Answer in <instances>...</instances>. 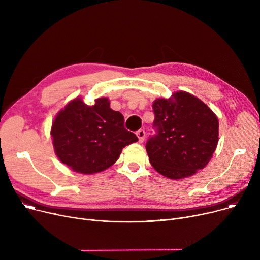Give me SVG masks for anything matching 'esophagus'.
<instances>
[{"instance_id":"34e87169","label":"esophagus","mask_w":260,"mask_h":260,"mask_svg":"<svg viewBox=\"0 0 260 260\" xmlns=\"http://www.w3.org/2000/svg\"><path fill=\"white\" fill-rule=\"evenodd\" d=\"M136 135H137V137H138V142H139V143H144V141H145V136H146V132H145V130H143V129L138 130V131L136 132Z\"/></svg>"}]
</instances>
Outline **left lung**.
<instances>
[{
    "instance_id": "1",
    "label": "left lung",
    "mask_w": 260,
    "mask_h": 260,
    "mask_svg": "<svg viewBox=\"0 0 260 260\" xmlns=\"http://www.w3.org/2000/svg\"><path fill=\"white\" fill-rule=\"evenodd\" d=\"M155 119L146 150L152 167L174 180L204 169L218 142V121L201 100L186 91L153 102Z\"/></svg>"
}]
</instances>
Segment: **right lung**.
<instances>
[{"mask_svg": "<svg viewBox=\"0 0 260 260\" xmlns=\"http://www.w3.org/2000/svg\"><path fill=\"white\" fill-rule=\"evenodd\" d=\"M51 135L59 160L86 175L108 169L126 146L138 141L107 98L96 99L92 106L76 98L56 115Z\"/></svg>", "mask_w": 260, "mask_h": 260, "instance_id": "add662e5", "label": "right lung"}]
</instances>
